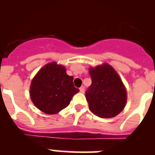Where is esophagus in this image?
Wrapping results in <instances>:
<instances>
[{"label": "esophagus", "mask_w": 155, "mask_h": 155, "mask_svg": "<svg viewBox=\"0 0 155 155\" xmlns=\"http://www.w3.org/2000/svg\"><path fill=\"white\" fill-rule=\"evenodd\" d=\"M79 91H80L81 93H84V92H85V87H84L83 86L81 87L80 88H79Z\"/></svg>", "instance_id": "1"}]
</instances>
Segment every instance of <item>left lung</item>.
I'll use <instances>...</instances> for the list:
<instances>
[{"instance_id":"left-lung-1","label":"left lung","mask_w":155,"mask_h":155,"mask_svg":"<svg viewBox=\"0 0 155 155\" xmlns=\"http://www.w3.org/2000/svg\"><path fill=\"white\" fill-rule=\"evenodd\" d=\"M91 85L85 91L91 112L102 118L116 116L124 109L126 89L115 70L108 64L89 69Z\"/></svg>"}]
</instances>
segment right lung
Masks as SVG:
<instances>
[{
	"instance_id": "right-lung-1",
	"label": "right lung",
	"mask_w": 155,
	"mask_h": 155,
	"mask_svg": "<svg viewBox=\"0 0 155 155\" xmlns=\"http://www.w3.org/2000/svg\"><path fill=\"white\" fill-rule=\"evenodd\" d=\"M73 77L55 62L49 63L37 73L31 82L30 95L40 110L48 115L56 114L70 104L79 91L73 85Z\"/></svg>"
}]
</instances>
